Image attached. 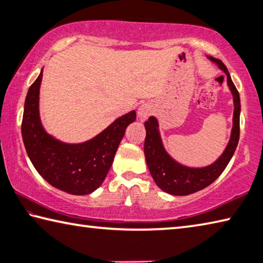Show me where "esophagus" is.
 I'll return each mask as SVG.
<instances>
[{
    "label": "esophagus",
    "mask_w": 263,
    "mask_h": 263,
    "mask_svg": "<svg viewBox=\"0 0 263 263\" xmlns=\"http://www.w3.org/2000/svg\"><path fill=\"white\" fill-rule=\"evenodd\" d=\"M152 111H153V108L149 103L141 104L139 108H138V117H139L140 121H145V119L148 117Z\"/></svg>",
    "instance_id": "obj_1"
}]
</instances>
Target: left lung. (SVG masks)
Returning <instances> with one entry per match:
<instances>
[{"label":"left lung","mask_w":263,"mask_h":263,"mask_svg":"<svg viewBox=\"0 0 263 263\" xmlns=\"http://www.w3.org/2000/svg\"><path fill=\"white\" fill-rule=\"evenodd\" d=\"M212 62L218 65L228 78V86L233 96V126L231 131V138L228 146L222 154L215 162L206 167L194 168L184 166L173 159L163 147L161 137H160L158 119L151 116L145 122L146 138L144 145V153L151 175L160 189L164 193L175 196H185L199 191L213 181L217 180L232 159L234 151L237 148L240 135V96L235 88L232 79L226 66L221 60L208 57Z\"/></svg>","instance_id":"1"}]
</instances>
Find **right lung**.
Wrapping results in <instances>:
<instances>
[{"label": "right lung", "mask_w": 263, "mask_h": 263, "mask_svg": "<svg viewBox=\"0 0 263 263\" xmlns=\"http://www.w3.org/2000/svg\"><path fill=\"white\" fill-rule=\"evenodd\" d=\"M43 69L25 99L22 137L35 171L54 188L72 195H88L103 183L126 127L136 111L123 115L100 135L81 144H66L45 131L39 116Z\"/></svg>", "instance_id": "obj_1"}]
</instances>
